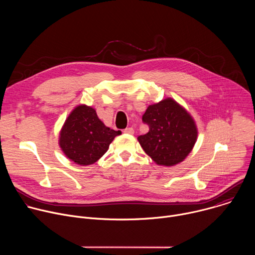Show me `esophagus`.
<instances>
[{
	"label": "esophagus",
	"instance_id": "1",
	"mask_svg": "<svg viewBox=\"0 0 255 255\" xmlns=\"http://www.w3.org/2000/svg\"><path fill=\"white\" fill-rule=\"evenodd\" d=\"M125 134H129V135H132V134H134V129L133 128H131V127H129V128H126V129H124V131H123Z\"/></svg>",
	"mask_w": 255,
	"mask_h": 255
}]
</instances>
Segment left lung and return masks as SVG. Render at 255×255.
Returning <instances> with one entry per match:
<instances>
[{"label":"left lung","mask_w":255,"mask_h":255,"mask_svg":"<svg viewBox=\"0 0 255 255\" xmlns=\"http://www.w3.org/2000/svg\"><path fill=\"white\" fill-rule=\"evenodd\" d=\"M149 131L138 137L141 147L159 165L183 161L193 149L198 131L191 115L172 99L150 105L142 116Z\"/></svg>","instance_id":"left-lung-1"}]
</instances>
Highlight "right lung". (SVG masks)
Returning a JSON list of instances; mask_svg holds the SVG:
<instances>
[{
  "label": "right lung",
  "mask_w": 255,
  "mask_h": 255,
  "mask_svg": "<svg viewBox=\"0 0 255 255\" xmlns=\"http://www.w3.org/2000/svg\"><path fill=\"white\" fill-rule=\"evenodd\" d=\"M120 134L121 131L106 127L93 108L81 105L66 119L59 145L69 159L80 165H89L100 159Z\"/></svg>",
  "instance_id": "obj_1"
}]
</instances>
